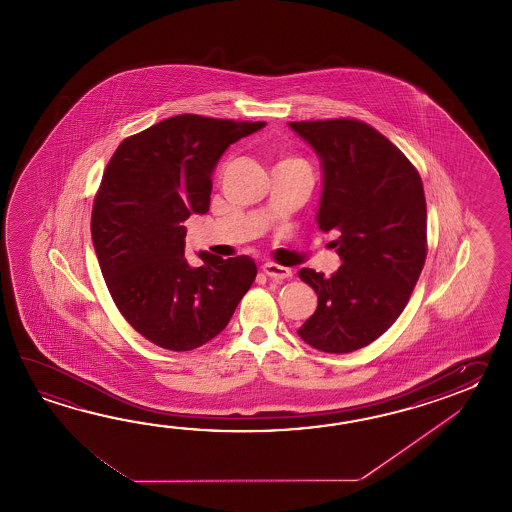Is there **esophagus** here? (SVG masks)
Returning <instances> with one entry per match:
<instances>
[{"label":"esophagus","instance_id":"34e87169","mask_svg":"<svg viewBox=\"0 0 512 512\" xmlns=\"http://www.w3.org/2000/svg\"><path fill=\"white\" fill-rule=\"evenodd\" d=\"M263 272L269 276V278H274V280H285V278H291L293 276V271L289 269V267H283V265H276V263H263Z\"/></svg>","mask_w":512,"mask_h":512}]
</instances>
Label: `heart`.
<instances>
[{
  "label": "heart",
  "instance_id": "1",
  "mask_svg": "<svg viewBox=\"0 0 512 512\" xmlns=\"http://www.w3.org/2000/svg\"><path fill=\"white\" fill-rule=\"evenodd\" d=\"M285 161H296V159H285ZM300 163V161H298Z\"/></svg>",
  "mask_w": 512,
  "mask_h": 512
}]
</instances>
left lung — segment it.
<instances>
[{"mask_svg": "<svg viewBox=\"0 0 512 512\" xmlns=\"http://www.w3.org/2000/svg\"><path fill=\"white\" fill-rule=\"evenodd\" d=\"M322 166L316 223L335 232L342 265L333 276L302 269L318 305L298 329L311 348L351 353L392 327L426 260L421 177L379 131L353 119L289 122Z\"/></svg>", "mask_w": 512, "mask_h": 512, "instance_id": "1", "label": "left lung"}]
</instances>
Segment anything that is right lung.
<instances>
[{"mask_svg":"<svg viewBox=\"0 0 512 512\" xmlns=\"http://www.w3.org/2000/svg\"><path fill=\"white\" fill-rule=\"evenodd\" d=\"M265 122L177 115L120 142L98 188L91 236L109 293L135 331L190 351L218 337L256 278L249 256L185 258L192 214H207L212 174L230 144Z\"/></svg>","mask_w":512,"mask_h":512,"instance_id":"obj_1","label":"right lung"}]
</instances>
